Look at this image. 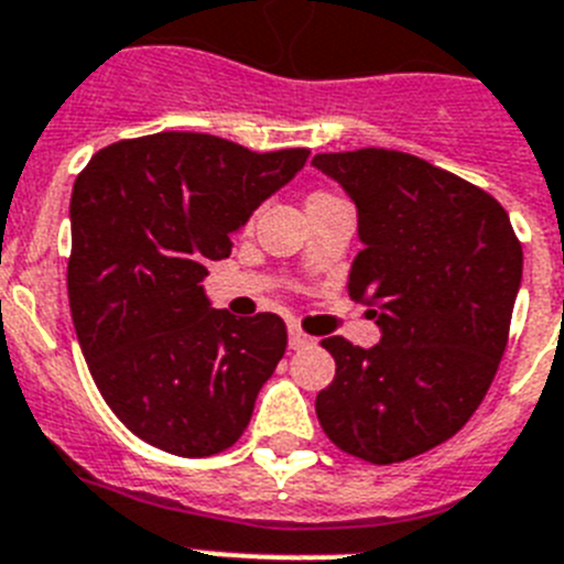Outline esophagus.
Returning a JSON list of instances; mask_svg holds the SVG:
<instances>
[{
    "instance_id": "34e87169",
    "label": "esophagus",
    "mask_w": 564,
    "mask_h": 564,
    "mask_svg": "<svg viewBox=\"0 0 564 564\" xmlns=\"http://www.w3.org/2000/svg\"><path fill=\"white\" fill-rule=\"evenodd\" d=\"M312 343L314 339L303 332L301 323H289V348H294V351H297V348H306V345H312Z\"/></svg>"
}]
</instances>
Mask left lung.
<instances>
[{
	"label": "left lung",
	"mask_w": 564,
	"mask_h": 564,
	"mask_svg": "<svg viewBox=\"0 0 564 564\" xmlns=\"http://www.w3.org/2000/svg\"><path fill=\"white\" fill-rule=\"evenodd\" d=\"M357 205L362 250L348 294L382 339H323L337 362L317 393L319 427L343 453L399 464L453 438L484 402L509 343L522 247L503 205L404 151L312 160Z\"/></svg>",
	"instance_id": "1"
}]
</instances>
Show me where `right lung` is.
Returning a JSON list of instances; mask_svg holds the SVG:
<instances>
[{"label": "right lung", "instance_id": "obj_1", "mask_svg": "<svg viewBox=\"0 0 564 564\" xmlns=\"http://www.w3.org/2000/svg\"><path fill=\"white\" fill-rule=\"evenodd\" d=\"M196 131L120 140L89 160L69 202V312L111 413L180 458L225 453L286 351L272 312L236 319L205 297L207 261L306 165Z\"/></svg>", "mask_w": 564, "mask_h": 564}]
</instances>
